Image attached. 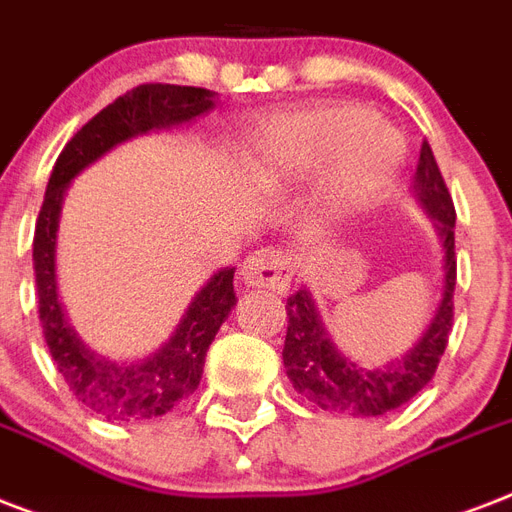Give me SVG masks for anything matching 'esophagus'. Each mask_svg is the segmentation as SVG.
Instances as JSON below:
<instances>
[{
  "instance_id": "1",
  "label": "esophagus",
  "mask_w": 512,
  "mask_h": 512,
  "mask_svg": "<svg viewBox=\"0 0 512 512\" xmlns=\"http://www.w3.org/2000/svg\"><path fill=\"white\" fill-rule=\"evenodd\" d=\"M291 277V259L275 248H261L248 256L240 267V283L248 288H269V291L285 293L291 285Z\"/></svg>"
}]
</instances>
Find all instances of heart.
Wrapping results in <instances>:
<instances>
[{
	"label": "heart",
	"instance_id": "b5f03b06",
	"mask_svg": "<svg viewBox=\"0 0 512 512\" xmlns=\"http://www.w3.org/2000/svg\"><path fill=\"white\" fill-rule=\"evenodd\" d=\"M403 162V138L360 106H307L269 120L245 144V168L261 184L288 189L312 173L315 227H336L366 211Z\"/></svg>",
	"mask_w": 512,
	"mask_h": 512
}]
</instances>
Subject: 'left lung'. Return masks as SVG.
<instances>
[{"label": "left lung", "mask_w": 512, "mask_h": 512, "mask_svg": "<svg viewBox=\"0 0 512 512\" xmlns=\"http://www.w3.org/2000/svg\"><path fill=\"white\" fill-rule=\"evenodd\" d=\"M414 197L422 211L433 219L443 248L441 299L417 344L403 355L379 368H363L344 358L331 342L318 304L307 288L288 296V331L283 344V366L293 390L312 400L323 411L347 417H382L392 408L414 398L433 379L435 368L446 350L454 318V285H457V256H454V202L446 189L430 144H422L414 173Z\"/></svg>", "instance_id": "obj_1"}]
</instances>
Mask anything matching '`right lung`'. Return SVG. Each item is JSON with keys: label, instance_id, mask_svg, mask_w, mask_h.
Instances as JSON below:
<instances>
[{"label": "right lung", "instance_id": "add662e5", "mask_svg": "<svg viewBox=\"0 0 512 512\" xmlns=\"http://www.w3.org/2000/svg\"><path fill=\"white\" fill-rule=\"evenodd\" d=\"M216 106V93L205 87L138 85L120 95L114 104L95 114L77 136L63 146L45 189V202L34 229V275H37L39 320L45 331L55 366L87 408L109 422H144L168 414L189 398L202 379L208 347L219 334L221 323L237 304L235 267L213 272L208 283L194 293L178 320L176 331L144 360H109L87 347L69 326L58 301L55 280V245L58 224L69 184L74 178L112 152L117 144L146 136L152 130H168L197 120Z\"/></svg>", "mask_w": 512, "mask_h": 512}]
</instances>
